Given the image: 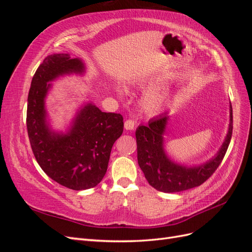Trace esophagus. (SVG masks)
<instances>
[{"instance_id": "obj_1", "label": "esophagus", "mask_w": 252, "mask_h": 252, "mask_svg": "<svg viewBox=\"0 0 252 252\" xmlns=\"http://www.w3.org/2000/svg\"><path fill=\"white\" fill-rule=\"evenodd\" d=\"M136 124V122L134 120H131V119H128L125 121L124 123V127L125 129H127V130H132V129H134V126Z\"/></svg>"}]
</instances>
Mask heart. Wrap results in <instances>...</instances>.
Returning a JSON list of instances; mask_svg holds the SVG:
<instances>
[{"label":"heart","mask_w":252,"mask_h":252,"mask_svg":"<svg viewBox=\"0 0 252 252\" xmlns=\"http://www.w3.org/2000/svg\"><path fill=\"white\" fill-rule=\"evenodd\" d=\"M159 103H161V96L158 95H151L147 100V106L149 109H156L158 107Z\"/></svg>","instance_id":"obj_1"}]
</instances>
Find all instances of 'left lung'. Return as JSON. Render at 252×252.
Segmentation results:
<instances>
[{
	"label": "left lung",
	"instance_id": "obj_1",
	"mask_svg": "<svg viewBox=\"0 0 252 252\" xmlns=\"http://www.w3.org/2000/svg\"><path fill=\"white\" fill-rule=\"evenodd\" d=\"M168 116L159 114L151 119L147 126L141 125L135 131L138 163L145 178L155 189L162 192H180L202 185L215 173L222 163L232 135V107H230V125L226 140L218 156L199 167L186 168L174 164L166 157L163 149V133Z\"/></svg>",
	"mask_w": 252,
	"mask_h": 252
}]
</instances>
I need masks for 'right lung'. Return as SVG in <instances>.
Instances as JSON below:
<instances>
[{
	"mask_svg": "<svg viewBox=\"0 0 252 252\" xmlns=\"http://www.w3.org/2000/svg\"><path fill=\"white\" fill-rule=\"evenodd\" d=\"M83 71L81 60L71 59L68 53L48 56L33 75L27 103V132L36 162L50 179L73 190L93 188L102 181L111 148L124 128L120 113L102 112L88 104L67 134L50 131L44 107L48 82L65 73Z\"/></svg>",
	"mask_w": 252,
	"mask_h": 252,
	"instance_id": "1",
	"label": "right lung"
}]
</instances>
